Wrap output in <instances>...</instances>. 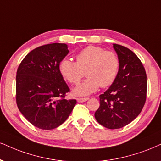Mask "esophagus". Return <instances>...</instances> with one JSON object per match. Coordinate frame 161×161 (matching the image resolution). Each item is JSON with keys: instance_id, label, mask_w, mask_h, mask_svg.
Masks as SVG:
<instances>
[{"instance_id": "1", "label": "esophagus", "mask_w": 161, "mask_h": 161, "mask_svg": "<svg viewBox=\"0 0 161 161\" xmlns=\"http://www.w3.org/2000/svg\"><path fill=\"white\" fill-rule=\"evenodd\" d=\"M87 100H89V98H80L77 99V102H80V103L85 102H86Z\"/></svg>"}]
</instances>
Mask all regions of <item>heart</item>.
I'll use <instances>...</instances> for the list:
<instances>
[{"mask_svg":"<svg viewBox=\"0 0 161 161\" xmlns=\"http://www.w3.org/2000/svg\"><path fill=\"white\" fill-rule=\"evenodd\" d=\"M119 69L116 53L102 47L88 46L76 55V62L65 58L59 64V71L70 84H77L84 75L86 79L74 88L73 94L86 96L95 92L99 86H110L116 80Z\"/></svg>","mask_w":161,"mask_h":161,"instance_id":"heart-1","label":"heart"}]
</instances>
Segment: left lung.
<instances>
[{
	"label": "left lung",
	"mask_w": 161,
	"mask_h": 161,
	"mask_svg": "<svg viewBox=\"0 0 161 161\" xmlns=\"http://www.w3.org/2000/svg\"><path fill=\"white\" fill-rule=\"evenodd\" d=\"M119 59L116 80L100 95V107L95 113L99 124L109 129L127 125L140 114L146 99V73L137 56L122 45L114 44Z\"/></svg>",
	"instance_id": "8db88e82"
}]
</instances>
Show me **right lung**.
Here are the masks:
<instances>
[{"label": "right lung", "mask_w": 161, "mask_h": 161, "mask_svg": "<svg viewBox=\"0 0 161 161\" xmlns=\"http://www.w3.org/2000/svg\"><path fill=\"white\" fill-rule=\"evenodd\" d=\"M68 45L52 43L31 51L16 74V103L21 114L36 128L51 130L68 119L76 100H66L69 88L59 71Z\"/></svg>", "instance_id": "right-lung-1"}]
</instances>
